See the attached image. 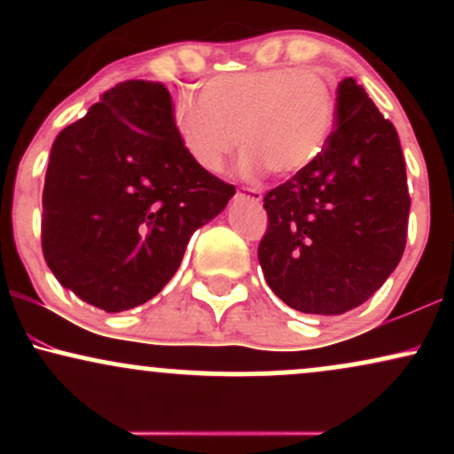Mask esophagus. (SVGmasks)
Returning <instances> with one entry per match:
<instances>
[{"mask_svg": "<svg viewBox=\"0 0 454 454\" xmlns=\"http://www.w3.org/2000/svg\"><path fill=\"white\" fill-rule=\"evenodd\" d=\"M239 196L247 198V200H252V202L262 200V194H260V190H254V187H243V190L239 192Z\"/></svg>", "mask_w": 454, "mask_h": 454, "instance_id": "1", "label": "esophagus"}]
</instances>
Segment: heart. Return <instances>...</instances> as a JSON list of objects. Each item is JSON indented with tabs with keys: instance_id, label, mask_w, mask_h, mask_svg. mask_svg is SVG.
<instances>
[{
	"instance_id": "heart-1",
	"label": "heart",
	"mask_w": 454,
	"mask_h": 454,
	"mask_svg": "<svg viewBox=\"0 0 454 454\" xmlns=\"http://www.w3.org/2000/svg\"><path fill=\"white\" fill-rule=\"evenodd\" d=\"M176 138L207 173L222 170L241 145L243 173L267 168L293 176L325 151L335 126V91L325 76L299 67L237 72L207 81L173 108Z\"/></svg>"
}]
</instances>
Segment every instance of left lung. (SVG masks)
<instances>
[{
    "mask_svg": "<svg viewBox=\"0 0 454 454\" xmlns=\"http://www.w3.org/2000/svg\"><path fill=\"white\" fill-rule=\"evenodd\" d=\"M335 119L320 158L264 196L260 267L269 288L303 314L364 303L399 264L408 237L397 129L354 78L337 87Z\"/></svg>",
    "mask_w": 454,
    "mask_h": 454,
    "instance_id": "obj_1",
    "label": "left lung"
}]
</instances>
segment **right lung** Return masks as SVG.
<instances>
[{"label": "right lung", "instance_id": "right-lung-1", "mask_svg": "<svg viewBox=\"0 0 454 454\" xmlns=\"http://www.w3.org/2000/svg\"><path fill=\"white\" fill-rule=\"evenodd\" d=\"M234 185L202 170L161 82L126 81L64 128L43 192V252L61 286L104 311L147 303Z\"/></svg>", "mask_w": 454, "mask_h": 454}]
</instances>
